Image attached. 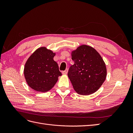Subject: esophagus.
<instances>
[{
	"label": "esophagus",
	"mask_w": 133,
	"mask_h": 133,
	"mask_svg": "<svg viewBox=\"0 0 133 133\" xmlns=\"http://www.w3.org/2000/svg\"><path fill=\"white\" fill-rule=\"evenodd\" d=\"M68 72V69H65L64 71H63L62 72V73H63V74H64V75H66V74H67Z\"/></svg>",
	"instance_id": "esophagus-1"
}]
</instances>
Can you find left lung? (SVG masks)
Masks as SVG:
<instances>
[{"instance_id": "1", "label": "left lung", "mask_w": 133, "mask_h": 133, "mask_svg": "<svg viewBox=\"0 0 133 133\" xmlns=\"http://www.w3.org/2000/svg\"><path fill=\"white\" fill-rule=\"evenodd\" d=\"M74 64L70 66L68 77L74 90L83 95L91 94L102 85L107 77L105 63L94 48L80 45L71 51Z\"/></svg>"}]
</instances>
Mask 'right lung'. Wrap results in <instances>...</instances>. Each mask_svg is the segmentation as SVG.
<instances>
[{"instance_id": "obj_1", "label": "right lung", "mask_w": 133, "mask_h": 133, "mask_svg": "<svg viewBox=\"0 0 133 133\" xmlns=\"http://www.w3.org/2000/svg\"><path fill=\"white\" fill-rule=\"evenodd\" d=\"M55 53L45 46L39 48L28 59L24 69L26 83L33 90L45 92L51 90L62 75Z\"/></svg>"}]
</instances>
